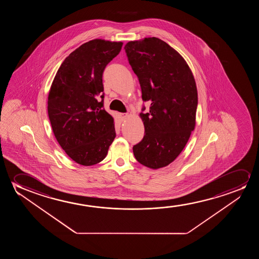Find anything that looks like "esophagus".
<instances>
[{
	"label": "esophagus",
	"mask_w": 259,
	"mask_h": 259,
	"mask_svg": "<svg viewBox=\"0 0 259 259\" xmlns=\"http://www.w3.org/2000/svg\"><path fill=\"white\" fill-rule=\"evenodd\" d=\"M120 117H121V119H122V120H125V119H126V118H127V117H128V114L127 113H121Z\"/></svg>",
	"instance_id": "esophagus-1"
}]
</instances>
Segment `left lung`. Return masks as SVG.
I'll list each match as a JSON object with an SVG mask.
<instances>
[{"instance_id": "left-lung-1", "label": "left lung", "mask_w": 259, "mask_h": 259, "mask_svg": "<svg viewBox=\"0 0 259 259\" xmlns=\"http://www.w3.org/2000/svg\"><path fill=\"white\" fill-rule=\"evenodd\" d=\"M124 50L142 100L150 103L149 112L140 113L145 135L134 146V155L144 166L159 169L177 158L195 129V78L184 58L156 37L129 41Z\"/></svg>"}]
</instances>
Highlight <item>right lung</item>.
<instances>
[{
  "label": "right lung",
  "mask_w": 259,
  "mask_h": 259,
  "mask_svg": "<svg viewBox=\"0 0 259 259\" xmlns=\"http://www.w3.org/2000/svg\"><path fill=\"white\" fill-rule=\"evenodd\" d=\"M122 45L102 39L82 44L64 59L52 82L48 113L54 135L78 164L103 161L116 137L113 117L103 108V73Z\"/></svg>",
  "instance_id": "right-lung-1"
}]
</instances>
